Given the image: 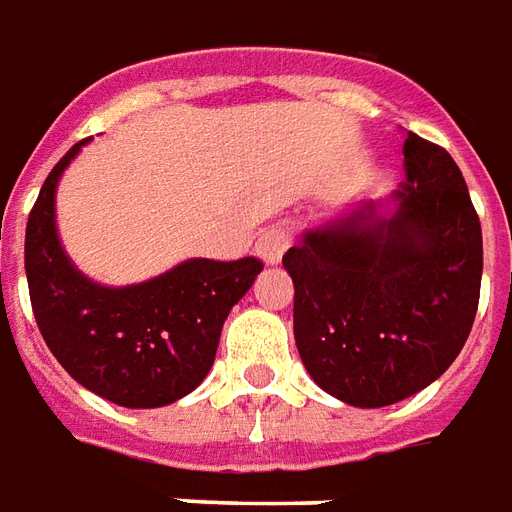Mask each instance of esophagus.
I'll return each mask as SVG.
<instances>
[{
  "mask_svg": "<svg viewBox=\"0 0 512 512\" xmlns=\"http://www.w3.org/2000/svg\"><path fill=\"white\" fill-rule=\"evenodd\" d=\"M287 246H290V233H287V227L271 225V227H266L263 233H260V238H257L255 252H257V257L263 260V263L274 266V263H279V260H282Z\"/></svg>",
  "mask_w": 512,
  "mask_h": 512,
  "instance_id": "obj_1",
  "label": "esophagus"
}]
</instances>
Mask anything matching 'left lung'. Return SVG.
Returning a JSON list of instances; mask_svg holds the SVG:
<instances>
[{
  "label": "left lung",
  "instance_id": "1",
  "mask_svg": "<svg viewBox=\"0 0 512 512\" xmlns=\"http://www.w3.org/2000/svg\"><path fill=\"white\" fill-rule=\"evenodd\" d=\"M393 211L361 203L306 230L282 266L306 372L352 407H388L445 374L480 301L483 233L448 151L407 132Z\"/></svg>",
  "mask_w": 512,
  "mask_h": 512
}]
</instances>
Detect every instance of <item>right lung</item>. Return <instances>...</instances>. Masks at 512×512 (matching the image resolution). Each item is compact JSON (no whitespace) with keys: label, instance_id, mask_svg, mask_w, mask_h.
Wrapping results in <instances>:
<instances>
[{"label":"right lung","instance_id":"right-lung-1","mask_svg":"<svg viewBox=\"0 0 512 512\" xmlns=\"http://www.w3.org/2000/svg\"><path fill=\"white\" fill-rule=\"evenodd\" d=\"M86 140L56 162L26 222V282L48 350L83 388L130 410L165 407L206 380L230 309L263 271L257 257H192L149 282L83 276L56 233V187Z\"/></svg>","mask_w":512,"mask_h":512}]
</instances>
